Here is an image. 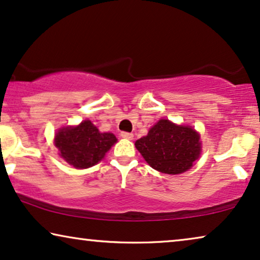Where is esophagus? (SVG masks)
<instances>
[{
	"label": "esophagus",
	"mask_w": 260,
	"mask_h": 260,
	"mask_svg": "<svg viewBox=\"0 0 260 260\" xmlns=\"http://www.w3.org/2000/svg\"><path fill=\"white\" fill-rule=\"evenodd\" d=\"M120 137H122V138H125V140H133V138H134V135H133V134H130V133H125V131H124V133L120 134Z\"/></svg>",
	"instance_id": "1"
}]
</instances>
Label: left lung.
<instances>
[{"instance_id":"obj_1","label":"left lung","mask_w":260,"mask_h":260,"mask_svg":"<svg viewBox=\"0 0 260 260\" xmlns=\"http://www.w3.org/2000/svg\"><path fill=\"white\" fill-rule=\"evenodd\" d=\"M135 145L151 168L170 175L187 172L201 154L200 135L168 119H159Z\"/></svg>"}]
</instances>
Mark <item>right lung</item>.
Listing matches in <instances>:
<instances>
[{"mask_svg":"<svg viewBox=\"0 0 260 260\" xmlns=\"http://www.w3.org/2000/svg\"><path fill=\"white\" fill-rule=\"evenodd\" d=\"M116 142L115 135L101 133L88 119L77 126L61 127L54 138L60 157L77 169L97 165Z\"/></svg>","mask_w":260,"mask_h":260,"instance_id":"obj_1","label":"right lung"}]
</instances>
